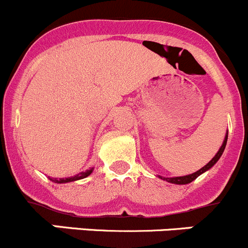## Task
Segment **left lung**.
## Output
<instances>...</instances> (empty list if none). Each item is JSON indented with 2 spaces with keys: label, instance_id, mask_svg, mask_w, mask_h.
<instances>
[{
  "label": "left lung",
  "instance_id": "obj_1",
  "mask_svg": "<svg viewBox=\"0 0 248 248\" xmlns=\"http://www.w3.org/2000/svg\"><path fill=\"white\" fill-rule=\"evenodd\" d=\"M227 139H228V134H227V136H226V138H224V141H223V144H222L221 149H219L218 152H217V154L215 155L214 158H212L211 161H210L209 163L206 164V166L202 167V169H199L198 171L193 172V174H191V175H186V176H179V177H162V176H159V177H161L162 180H166V181L170 182V184H176V185H186V184H189V182H192L194 179H197V177H198L201 174H202V172L206 171V170H209V169L211 168L212 166H215V163H216V162L218 161L219 157H221L222 154H223L224 149H226Z\"/></svg>",
  "mask_w": 248,
  "mask_h": 248
}]
</instances>
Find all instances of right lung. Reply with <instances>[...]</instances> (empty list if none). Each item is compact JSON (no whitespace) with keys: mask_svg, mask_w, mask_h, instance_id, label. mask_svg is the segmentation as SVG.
<instances>
[{"mask_svg":"<svg viewBox=\"0 0 248 248\" xmlns=\"http://www.w3.org/2000/svg\"><path fill=\"white\" fill-rule=\"evenodd\" d=\"M92 170H93V168H91V169H90V170L80 172V174H78V175H76V176H73V177H67V179H59V180H57V179H55V180L50 179V180H52V181L57 182V184H64V182L76 181V180H80V179H84V177H87L90 174H91Z\"/></svg>","mask_w":248,"mask_h":248,"instance_id":"right-lung-1","label":"right lung"}]
</instances>
